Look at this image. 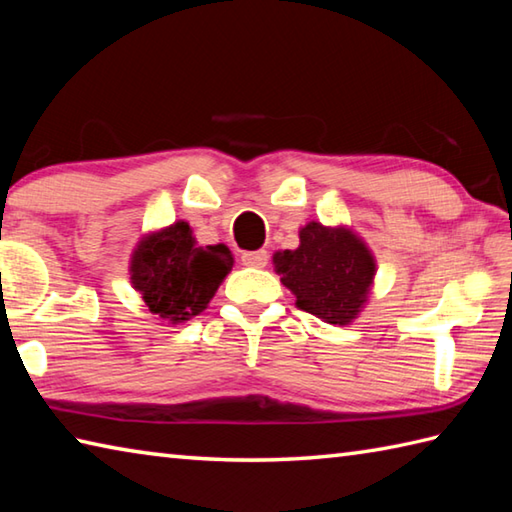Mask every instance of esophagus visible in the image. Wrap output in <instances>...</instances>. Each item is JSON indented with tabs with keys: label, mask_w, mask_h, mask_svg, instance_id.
I'll use <instances>...</instances> for the list:
<instances>
[{
	"label": "esophagus",
	"mask_w": 512,
	"mask_h": 512,
	"mask_svg": "<svg viewBox=\"0 0 512 512\" xmlns=\"http://www.w3.org/2000/svg\"><path fill=\"white\" fill-rule=\"evenodd\" d=\"M242 262L246 266H253V268H264L268 264V253L262 250H248V253H242Z\"/></svg>",
	"instance_id": "1"
}]
</instances>
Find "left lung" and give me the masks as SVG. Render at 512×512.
<instances>
[{"label": "left lung", "mask_w": 512, "mask_h": 512, "mask_svg": "<svg viewBox=\"0 0 512 512\" xmlns=\"http://www.w3.org/2000/svg\"><path fill=\"white\" fill-rule=\"evenodd\" d=\"M273 264L297 308L339 326L362 313L377 273L373 253L353 228L319 222L299 228V246L277 250Z\"/></svg>", "instance_id": "1"}]
</instances>
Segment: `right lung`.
I'll use <instances>...</instances> for the list:
<instances>
[{"label": "right lung", "instance_id": "1", "mask_svg": "<svg viewBox=\"0 0 512 512\" xmlns=\"http://www.w3.org/2000/svg\"><path fill=\"white\" fill-rule=\"evenodd\" d=\"M233 264L228 246H197L193 228L179 219L139 239L128 270L150 313L182 324L204 313Z\"/></svg>", "mask_w": 512, "mask_h": 512}]
</instances>
